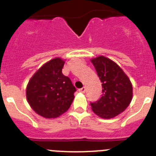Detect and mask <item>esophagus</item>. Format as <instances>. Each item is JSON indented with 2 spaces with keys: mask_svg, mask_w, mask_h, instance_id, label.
Listing matches in <instances>:
<instances>
[{
  "mask_svg": "<svg viewBox=\"0 0 156 156\" xmlns=\"http://www.w3.org/2000/svg\"><path fill=\"white\" fill-rule=\"evenodd\" d=\"M85 90H86L85 87H82V88H80V89H79V91L80 92V93H84Z\"/></svg>",
  "mask_w": 156,
  "mask_h": 156,
  "instance_id": "esophagus-1",
  "label": "esophagus"
}]
</instances>
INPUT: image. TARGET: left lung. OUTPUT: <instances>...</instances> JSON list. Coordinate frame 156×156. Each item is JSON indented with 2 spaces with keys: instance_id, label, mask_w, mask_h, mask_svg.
Here are the masks:
<instances>
[{
  "instance_id": "obj_1",
  "label": "left lung",
  "mask_w": 156,
  "mask_h": 156,
  "mask_svg": "<svg viewBox=\"0 0 156 156\" xmlns=\"http://www.w3.org/2000/svg\"><path fill=\"white\" fill-rule=\"evenodd\" d=\"M99 76L102 95L90 103L92 111L103 119H112L125 111L133 98V87L122 69L115 62L105 56L90 60Z\"/></svg>"
}]
</instances>
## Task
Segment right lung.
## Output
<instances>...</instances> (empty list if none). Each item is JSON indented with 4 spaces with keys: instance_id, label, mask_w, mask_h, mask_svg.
Segmentation results:
<instances>
[{
    "instance_id": "add662e5",
    "label": "right lung",
    "mask_w": 156,
    "mask_h": 156,
    "mask_svg": "<svg viewBox=\"0 0 156 156\" xmlns=\"http://www.w3.org/2000/svg\"><path fill=\"white\" fill-rule=\"evenodd\" d=\"M65 60L55 58L43 65L29 80L27 98L36 113L46 119L57 118L69 108L76 90L62 74Z\"/></svg>"
}]
</instances>
